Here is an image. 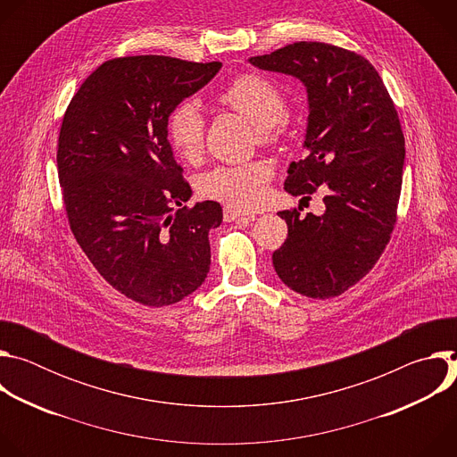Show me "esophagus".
Segmentation results:
<instances>
[{"label": "esophagus", "instance_id": "34e87169", "mask_svg": "<svg viewBox=\"0 0 457 457\" xmlns=\"http://www.w3.org/2000/svg\"><path fill=\"white\" fill-rule=\"evenodd\" d=\"M245 213L244 212H240V210H237V208H233V206H226L224 208V220L226 222H233V220H237V219H240V217H244Z\"/></svg>", "mask_w": 457, "mask_h": 457}]
</instances>
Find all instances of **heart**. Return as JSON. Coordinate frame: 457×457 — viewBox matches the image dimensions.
Listing matches in <instances>:
<instances>
[{"mask_svg":"<svg viewBox=\"0 0 457 457\" xmlns=\"http://www.w3.org/2000/svg\"><path fill=\"white\" fill-rule=\"evenodd\" d=\"M219 103L229 106L256 126V136L262 143H277L284 129L286 99L282 92L266 78L242 74L235 78L219 96ZM168 141L177 155L195 161L204 145V117L197 104L184 101L168 117ZM273 166L264 159L242 164H220L199 179L203 197L220 201L228 206L251 210L262 204Z\"/></svg>","mask_w":457,"mask_h":457,"instance_id":"b5f03b06","label":"heart"}]
</instances>
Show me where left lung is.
I'll use <instances>...</instances> for the list:
<instances>
[{"label":"left lung","mask_w":457,"mask_h":457,"mask_svg":"<svg viewBox=\"0 0 457 457\" xmlns=\"http://www.w3.org/2000/svg\"><path fill=\"white\" fill-rule=\"evenodd\" d=\"M249 62L305 85L307 155L289 164L284 187L303 199L320 186L328 193L320 217L278 213L287 238L275 271L303 296H338L374 268L396 224L405 161L396 106L372 64L335 45L298 41Z\"/></svg>","instance_id":"obj_1"}]
</instances>
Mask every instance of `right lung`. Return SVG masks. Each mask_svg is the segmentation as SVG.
I'll use <instances>...</instances> for the list:
<instances>
[{
	"instance_id": "1",
	"label": "right lung",
	"mask_w": 457,
	"mask_h": 457,
	"mask_svg": "<svg viewBox=\"0 0 457 457\" xmlns=\"http://www.w3.org/2000/svg\"><path fill=\"white\" fill-rule=\"evenodd\" d=\"M222 62L128 55L103 62L64 112L57 175L71 229L99 275L148 307L180 302L208 277L215 201L186 208L191 187L168 141V117Z\"/></svg>"
}]
</instances>
